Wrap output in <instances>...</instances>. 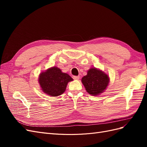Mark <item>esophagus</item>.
<instances>
[{"instance_id": "obj_1", "label": "esophagus", "mask_w": 147, "mask_h": 147, "mask_svg": "<svg viewBox=\"0 0 147 147\" xmlns=\"http://www.w3.org/2000/svg\"><path fill=\"white\" fill-rule=\"evenodd\" d=\"M73 78L74 80H78L80 79V77L79 76H74Z\"/></svg>"}]
</instances>
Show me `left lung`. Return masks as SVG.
I'll use <instances>...</instances> for the list:
<instances>
[{"instance_id":"8db88e82","label":"left lung","mask_w":147,"mask_h":147,"mask_svg":"<svg viewBox=\"0 0 147 147\" xmlns=\"http://www.w3.org/2000/svg\"><path fill=\"white\" fill-rule=\"evenodd\" d=\"M82 82L88 94L99 96L107 88L110 78L102 70L92 67L89 69L87 75L82 78Z\"/></svg>"}]
</instances>
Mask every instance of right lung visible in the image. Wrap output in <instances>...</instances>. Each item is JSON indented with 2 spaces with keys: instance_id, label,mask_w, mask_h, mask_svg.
Masks as SVG:
<instances>
[{
  "instance_id": "add662e5",
  "label": "right lung",
  "mask_w": 147,
  "mask_h": 147,
  "mask_svg": "<svg viewBox=\"0 0 147 147\" xmlns=\"http://www.w3.org/2000/svg\"><path fill=\"white\" fill-rule=\"evenodd\" d=\"M38 83L42 91L51 97H57L65 92L69 82L73 78L57 67H52L40 74Z\"/></svg>"
}]
</instances>
